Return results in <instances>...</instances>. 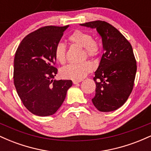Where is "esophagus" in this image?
I'll use <instances>...</instances> for the list:
<instances>
[{"instance_id": "obj_1", "label": "esophagus", "mask_w": 151, "mask_h": 151, "mask_svg": "<svg viewBox=\"0 0 151 151\" xmlns=\"http://www.w3.org/2000/svg\"><path fill=\"white\" fill-rule=\"evenodd\" d=\"M79 82H81V80H79V81L73 80V84H77L78 83H79Z\"/></svg>"}]
</instances>
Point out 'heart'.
<instances>
[{
	"mask_svg": "<svg viewBox=\"0 0 151 151\" xmlns=\"http://www.w3.org/2000/svg\"><path fill=\"white\" fill-rule=\"evenodd\" d=\"M70 43L84 49L85 55L91 58H96L99 55V47L93 41V37L87 32L76 30L69 37ZM55 60L60 64L66 62V47L63 43H58L54 50ZM93 70V65L90 62L86 61L80 64H72L63 67L61 75L65 79L72 80H81Z\"/></svg>",
	"mask_w": 151,
	"mask_h": 151,
	"instance_id": "b5f03b06",
	"label": "heart"
}]
</instances>
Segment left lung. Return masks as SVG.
<instances>
[{
  "label": "left lung",
  "mask_w": 151,
  "mask_h": 151,
  "mask_svg": "<svg viewBox=\"0 0 151 151\" xmlns=\"http://www.w3.org/2000/svg\"><path fill=\"white\" fill-rule=\"evenodd\" d=\"M80 25L96 29L104 51L94 72L96 90L91 101L100 111H113L125 104L133 90L137 66L132 46L106 22L96 20Z\"/></svg>",
  "instance_id": "8db88e82"
}]
</instances>
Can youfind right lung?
<instances>
[{
    "mask_svg": "<svg viewBox=\"0 0 151 151\" xmlns=\"http://www.w3.org/2000/svg\"><path fill=\"white\" fill-rule=\"evenodd\" d=\"M64 27L46 26L27 35L14 58V84L19 97L32 114L53 115L65 101L71 80H53L58 73L54 50L60 42Z\"/></svg>",
    "mask_w": 151,
    "mask_h": 151,
    "instance_id": "1",
    "label": "right lung"
}]
</instances>
